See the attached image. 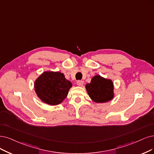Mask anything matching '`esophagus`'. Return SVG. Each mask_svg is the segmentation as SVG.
Masks as SVG:
<instances>
[{
    "label": "esophagus",
    "mask_w": 154,
    "mask_h": 154,
    "mask_svg": "<svg viewBox=\"0 0 154 154\" xmlns=\"http://www.w3.org/2000/svg\"><path fill=\"white\" fill-rule=\"evenodd\" d=\"M77 84L79 86H83V81H78L77 82Z\"/></svg>",
    "instance_id": "1"
}]
</instances>
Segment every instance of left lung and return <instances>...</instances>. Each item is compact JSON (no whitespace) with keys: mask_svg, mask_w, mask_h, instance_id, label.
Here are the masks:
<instances>
[{"mask_svg":"<svg viewBox=\"0 0 154 154\" xmlns=\"http://www.w3.org/2000/svg\"><path fill=\"white\" fill-rule=\"evenodd\" d=\"M86 89L90 98L96 103H106L114 97L113 82L100 75L94 76L86 85Z\"/></svg>","mask_w":154,"mask_h":154,"instance_id":"8db88e82","label":"left lung"}]
</instances>
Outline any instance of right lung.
Segmentation results:
<instances>
[{"mask_svg":"<svg viewBox=\"0 0 154 154\" xmlns=\"http://www.w3.org/2000/svg\"><path fill=\"white\" fill-rule=\"evenodd\" d=\"M72 87L70 81L59 72L45 71L34 82V89L38 98L49 105L60 104Z\"/></svg>","mask_w":154,"mask_h":154,"instance_id":"obj_1","label":"right lung"}]
</instances>
